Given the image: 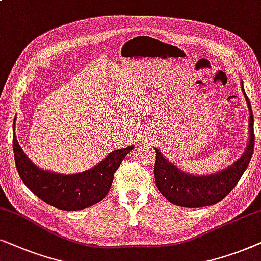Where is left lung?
<instances>
[{"mask_svg": "<svg viewBox=\"0 0 261 261\" xmlns=\"http://www.w3.org/2000/svg\"><path fill=\"white\" fill-rule=\"evenodd\" d=\"M242 92L249 109V142L245 154L234 165L216 174L206 176L189 175L163 158L158 149L154 175L156 186L163 197L172 204L184 207H201L218 203L230 193L241 179L251 162L254 151V119L251 102L246 95L244 85Z\"/></svg>", "mask_w": 261, "mask_h": 261, "instance_id": "left-lung-1", "label": "left lung"}]
</instances>
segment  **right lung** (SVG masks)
<instances>
[{
  "label": "right lung",
  "mask_w": 261,
  "mask_h": 261,
  "mask_svg": "<svg viewBox=\"0 0 261 261\" xmlns=\"http://www.w3.org/2000/svg\"><path fill=\"white\" fill-rule=\"evenodd\" d=\"M133 148L112 151L87 172L63 175L38 168L23 152L15 134L13 136L14 159L23 184L48 205L67 211L86 209L102 200L112 185L114 173Z\"/></svg>",
  "instance_id": "right-lung-1"
}]
</instances>
